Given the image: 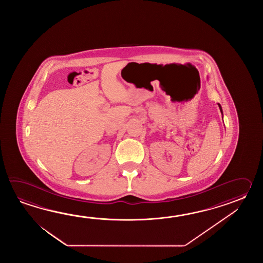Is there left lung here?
Wrapping results in <instances>:
<instances>
[{"mask_svg": "<svg viewBox=\"0 0 263 263\" xmlns=\"http://www.w3.org/2000/svg\"><path fill=\"white\" fill-rule=\"evenodd\" d=\"M218 105H219V108H220V111H221V112H222V114H223V112H222V107H221V105H220V104H219V103H218Z\"/></svg>", "mask_w": 263, "mask_h": 263, "instance_id": "obj_1", "label": "left lung"}]
</instances>
